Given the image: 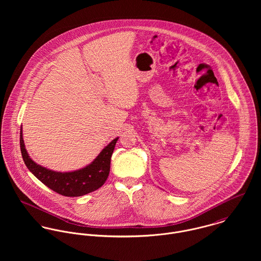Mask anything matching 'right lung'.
<instances>
[{"instance_id":"add662e5","label":"right lung","mask_w":261,"mask_h":261,"mask_svg":"<svg viewBox=\"0 0 261 261\" xmlns=\"http://www.w3.org/2000/svg\"><path fill=\"white\" fill-rule=\"evenodd\" d=\"M118 138L112 141L95 160L80 170L73 172H55L36 164L25 149L23 133H20V148L25 165L44 185L66 197H79L102 186L111 171V158Z\"/></svg>"}]
</instances>
